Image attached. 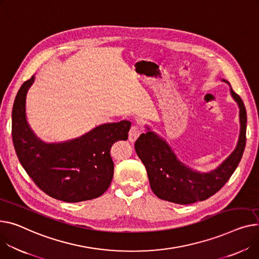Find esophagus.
<instances>
[{
	"mask_svg": "<svg viewBox=\"0 0 259 259\" xmlns=\"http://www.w3.org/2000/svg\"><path fill=\"white\" fill-rule=\"evenodd\" d=\"M141 134V128L139 126H132L129 130V133H128V139L131 143L135 142L137 140V137L140 136Z\"/></svg>",
	"mask_w": 259,
	"mask_h": 259,
	"instance_id": "1",
	"label": "esophagus"
}]
</instances>
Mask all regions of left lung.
<instances>
[{"label":"left lung","instance_id":"obj_1","mask_svg":"<svg viewBox=\"0 0 259 259\" xmlns=\"http://www.w3.org/2000/svg\"><path fill=\"white\" fill-rule=\"evenodd\" d=\"M230 93L239 107L238 142L229 156L208 173H199L179 161L166 142L149 128L137 139L135 151L146 166L153 193L159 199L181 205L204 201L219 192L234 173L246 147L247 112L240 97L232 89Z\"/></svg>","mask_w":259,"mask_h":259}]
</instances>
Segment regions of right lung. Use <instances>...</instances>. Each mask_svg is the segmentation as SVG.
<instances>
[{
  "label": "right lung",
  "instance_id": "right-lung-1",
  "mask_svg": "<svg viewBox=\"0 0 259 259\" xmlns=\"http://www.w3.org/2000/svg\"><path fill=\"white\" fill-rule=\"evenodd\" d=\"M34 76L17 92L12 108V141L27 174L50 197L76 203L98 198L113 177L110 148L126 141L129 120L103 124L78 139L47 144L31 130L26 117V96Z\"/></svg>",
  "mask_w": 259,
  "mask_h": 259
}]
</instances>
